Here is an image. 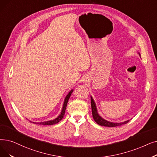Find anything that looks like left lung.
<instances>
[{
  "label": "left lung",
  "instance_id": "left-lung-1",
  "mask_svg": "<svg viewBox=\"0 0 157 157\" xmlns=\"http://www.w3.org/2000/svg\"><path fill=\"white\" fill-rule=\"evenodd\" d=\"M90 99H91V107H92V117H93V119H94L95 122H96L97 124H98L99 125L104 126H106V127H115V126L125 124L128 123V122L129 121L128 120L124 122H121V123H113V122H108V121L103 119L99 115V114L97 112V109H96V106H95V104L94 101L92 97H91Z\"/></svg>",
  "mask_w": 157,
  "mask_h": 157
}]
</instances>
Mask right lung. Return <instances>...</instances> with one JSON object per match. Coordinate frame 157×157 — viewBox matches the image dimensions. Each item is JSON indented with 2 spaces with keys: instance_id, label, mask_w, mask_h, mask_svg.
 Returning <instances> with one entry per match:
<instances>
[{
  "instance_id": "obj_1",
  "label": "right lung",
  "mask_w": 157,
  "mask_h": 157,
  "mask_svg": "<svg viewBox=\"0 0 157 157\" xmlns=\"http://www.w3.org/2000/svg\"><path fill=\"white\" fill-rule=\"evenodd\" d=\"M73 90H72L69 94H67V95L66 96L65 99V101L63 103V109L61 114L59 115V116L54 120L52 121H46V122H34L35 124H44V125H52V124H57L58 122H59L61 120H62L63 118V116L65 115V110H66V107H67V105L68 103V101H69L71 95L72 93Z\"/></svg>"
}]
</instances>
